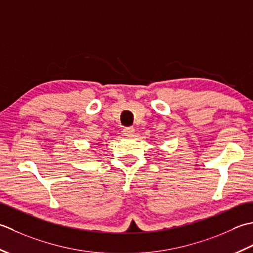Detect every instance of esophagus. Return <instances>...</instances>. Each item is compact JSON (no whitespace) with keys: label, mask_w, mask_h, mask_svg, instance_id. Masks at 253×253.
Listing matches in <instances>:
<instances>
[{"label":"esophagus","mask_w":253,"mask_h":253,"mask_svg":"<svg viewBox=\"0 0 253 253\" xmlns=\"http://www.w3.org/2000/svg\"><path fill=\"white\" fill-rule=\"evenodd\" d=\"M133 133H134V128L133 127H126V128H123V134H125L126 136H132L133 135Z\"/></svg>","instance_id":"34e87169"}]
</instances>
